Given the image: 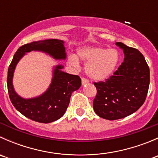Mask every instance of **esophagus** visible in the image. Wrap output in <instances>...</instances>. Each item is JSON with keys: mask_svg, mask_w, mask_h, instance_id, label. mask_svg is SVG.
<instances>
[{"mask_svg": "<svg viewBox=\"0 0 158 158\" xmlns=\"http://www.w3.org/2000/svg\"><path fill=\"white\" fill-rule=\"evenodd\" d=\"M89 83V80L85 78H82V85H85V84H88Z\"/></svg>", "mask_w": 158, "mask_h": 158, "instance_id": "34e87169", "label": "esophagus"}]
</instances>
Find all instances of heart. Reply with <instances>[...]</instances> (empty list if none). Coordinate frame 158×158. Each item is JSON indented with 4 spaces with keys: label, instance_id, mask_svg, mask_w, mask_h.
Instances as JSON below:
<instances>
[{
    "label": "heart",
    "instance_id": "heart-1",
    "mask_svg": "<svg viewBox=\"0 0 158 158\" xmlns=\"http://www.w3.org/2000/svg\"><path fill=\"white\" fill-rule=\"evenodd\" d=\"M78 59L86 63L85 73L90 79L102 81L112 75L119 61V53L116 49L99 47H86L78 49ZM75 56L69 58L70 64L78 66L79 61Z\"/></svg>",
    "mask_w": 158,
    "mask_h": 158
}]
</instances>
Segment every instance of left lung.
I'll return each mask as SVG.
<instances>
[{
    "mask_svg": "<svg viewBox=\"0 0 158 158\" xmlns=\"http://www.w3.org/2000/svg\"><path fill=\"white\" fill-rule=\"evenodd\" d=\"M116 45L123 49L124 62L105 82H94L97 89L94 111L108 120H117L135 112L144 104L150 84L149 66L142 53L121 42Z\"/></svg>",
    "mask_w": 158,
    "mask_h": 158,
    "instance_id": "1",
    "label": "left lung"
}]
</instances>
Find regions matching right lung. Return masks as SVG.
Listing matches in <instances>:
<instances>
[{
	"label": "right lung",
	"instance_id": "add662e5",
	"mask_svg": "<svg viewBox=\"0 0 158 158\" xmlns=\"http://www.w3.org/2000/svg\"><path fill=\"white\" fill-rule=\"evenodd\" d=\"M63 44V41L52 39L24 44L17 49L9 66L7 83L11 102L23 115L35 122L50 123L60 118L67 109L72 93L81 86V79L77 75L61 71L63 66H57L48 90L37 98L24 99L14 90L12 79L14 69L25 52L32 50L43 51L56 60H65L66 54Z\"/></svg>",
	"mask_w": 158,
	"mask_h": 158
}]
</instances>
